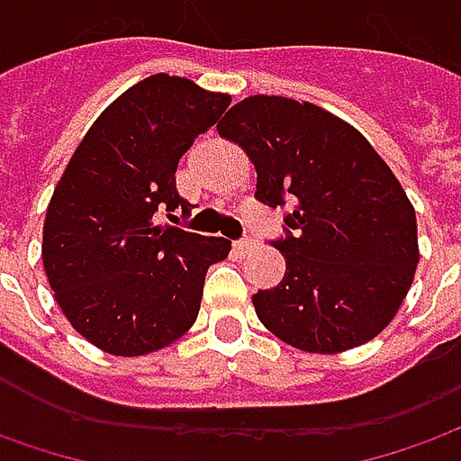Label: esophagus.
<instances>
[{
    "label": "esophagus",
    "instance_id": "34e87169",
    "mask_svg": "<svg viewBox=\"0 0 461 461\" xmlns=\"http://www.w3.org/2000/svg\"><path fill=\"white\" fill-rule=\"evenodd\" d=\"M255 247H257V242L255 240H249V237H247V240H240V242H234V249H237L240 255H249Z\"/></svg>",
    "mask_w": 461,
    "mask_h": 461
}]
</instances>
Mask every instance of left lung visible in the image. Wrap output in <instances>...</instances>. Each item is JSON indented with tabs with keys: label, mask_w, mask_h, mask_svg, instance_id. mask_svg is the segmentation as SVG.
<instances>
[{
	"label": "left lung",
	"mask_w": 461,
	"mask_h": 461,
	"mask_svg": "<svg viewBox=\"0 0 461 461\" xmlns=\"http://www.w3.org/2000/svg\"><path fill=\"white\" fill-rule=\"evenodd\" d=\"M257 168L255 199L285 206L280 285L252 295L257 318L308 353L368 343L414 280L416 214L402 184L353 125L312 103L252 95L217 125Z\"/></svg>",
	"instance_id": "obj_1"
}]
</instances>
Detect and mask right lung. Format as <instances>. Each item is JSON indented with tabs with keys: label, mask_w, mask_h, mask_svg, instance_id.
<instances>
[{
	"label": "right lung",
	"mask_w": 461,
	"mask_h": 461,
	"mask_svg": "<svg viewBox=\"0 0 461 461\" xmlns=\"http://www.w3.org/2000/svg\"><path fill=\"white\" fill-rule=\"evenodd\" d=\"M231 100L158 73L125 90L90 125L50 199L42 262L75 330L113 356H143L189 330L224 237L158 227L191 217L178 158Z\"/></svg>",
	"instance_id": "right-lung-1"
}]
</instances>
